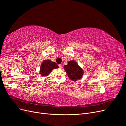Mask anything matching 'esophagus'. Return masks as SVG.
Here are the masks:
<instances>
[{
	"label": "esophagus",
	"mask_w": 126,
	"mask_h": 126,
	"mask_svg": "<svg viewBox=\"0 0 126 126\" xmlns=\"http://www.w3.org/2000/svg\"><path fill=\"white\" fill-rule=\"evenodd\" d=\"M59 67L60 68V69H62V68H63V65L62 64H59Z\"/></svg>",
	"instance_id": "34e87169"
}]
</instances>
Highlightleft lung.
<instances>
[{"instance_id": "left-lung-1", "label": "left lung", "mask_w": 126, "mask_h": 126, "mask_svg": "<svg viewBox=\"0 0 126 126\" xmlns=\"http://www.w3.org/2000/svg\"><path fill=\"white\" fill-rule=\"evenodd\" d=\"M64 68L68 77L74 81L80 79L83 74L82 69L78 66L77 63L74 60L68 62L67 65L64 66Z\"/></svg>"}]
</instances>
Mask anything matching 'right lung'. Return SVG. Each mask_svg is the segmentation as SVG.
I'll list each match as a JSON object with an SVG mask.
<instances>
[{
    "mask_svg": "<svg viewBox=\"0 0 126 126\" xmlns=\"http://www.w3.org/2000/svg\"><path fill=\"white\" fill-rule=\"evenodd\" d=\"M58 66L56 63L52 62L49 60H44L40 67V74L43 76H46L50 74L52 69L58 68Z\"/></svg>",
    "mask_w": 126,
    "mask_h": 126,
    "instance_id": "add662e5",
    "label": "right lung"
}]
</instances>
